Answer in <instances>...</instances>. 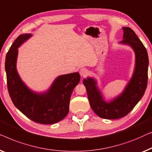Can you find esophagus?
Wrapping results in <instances>:
<instances>
[{
  "label": "esophagus",
  "instance_id": "1",
  "mask_svg": "<svg viewBox=\"0 0 152 152\" xmlns=\"http://www.w3.org/2000/svg\"><path fill=\"white\" fill-rule=\"evenodd\" d=\"M79 73H80V76L82 77H85L87 76L88 74V70H87L86 68H81L79 71Z\"/></svg>",
  "mask_w": 152,
  "mask_h": 152
}]
</instances>
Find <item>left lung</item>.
Here are the masks:
<instances>
[{"label":"left lung","instance_id":"left-lung-1","mask_svg":"<svg viewBox=\"0 0 152 152\" xmlns=\"http://www.w3.org/2000/svg\"><path fill=\"white\" fill-rule=\"evenodd\" d=\"M123 40L121 43L129 45L136 54V65L132 78L125 90L111 102H105L92 78L83 80L89 102L94 112L105 119H118L127 115L144 95L148 80L149 58L146 48L129 27H123Z\"/></svg>","mask_w":152,"mask_h":152}]
</instances>
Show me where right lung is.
<instances>
[{"label":"right lung","mask_w":152,"mask_h":152,"mask_svg":"<svg viewBox=\"0 0 152 152\" xmlns=\"http://www.w3.org/2000/svg\"><path fill=\"white\" fill-rule=\"evenodd\" d=\"M31 36L30 34L19 36L6 55L8 91L16 107L27 118L40 124H54L67 115L72 93L80 82V76L76 72L57 77L50 89L42 94L30 90L17 72L16 60L17 49Z\"/></svg>","instance_id":"right-lung-1"}]
</instances>
